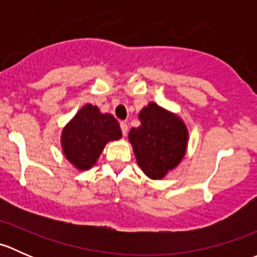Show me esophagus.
<instances>
[{
    "label": "esophagus",
    "mask_w": 257,
    "mask_h": 257,
    "mask_svg": "<svg viewBox=\"0 0 257 257\" xmlns=\"http://www.w3.org/2000/svg\"><path fill=\"white\" fill-rule=\"evenodd\" d=\"M120 129H121V133H123V136L125 137L126 133H128V125H126V123L121 121V123H120Z\"/></svg>",
    "instance_id": "esophagus-1"
}]
</instances>
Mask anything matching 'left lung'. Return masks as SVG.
Wrapping results in <instances>:
<instances>
[{"label":"left lung","instance_id":"obj_1","mask_svg":"<svg viewBox=\"0 0 257 257\" xmlns=\"http://www.w3.org/2000/svg\"><path fill=\"white\" fill-rule=\"evenodd\" d=\"M129 142L138 165L150 179H163L181 162L188 147V129L177 114L152 102L138 114Z\"/></svg>","mask_w":257,"mask_h":257}]
</instances>
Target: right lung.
Listing matches in <instances>:
<instances>
[{
  "mask_svg": "<svg viewBox=\"0 0 257 257\" xmlns=\"http://www.w3.org/2000/svg\"><path fill=\"white\" fill-rule=\"evenodd\" d=\"M120 138V126L112 114H102L95 105L85 104L62 131V152L77 169L88 170L108 142Z\"/></svg>",
  "mask_w": 257,
  "mask_h": 257,
  "instance_id": "obj_1",
  "label": "right lung"
}]
</instances>
